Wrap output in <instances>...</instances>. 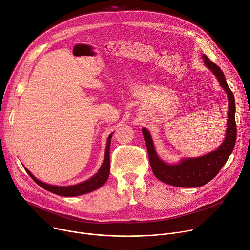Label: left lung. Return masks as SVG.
I'll return each instance as SVG.
<instances>
[{
    "instance_id": "left-lung-1",
    "label": "left lung",
    "mask_w": 250,
    "mask_h": 250,
    "mask_svg": "<svg viewBox=\"0 0 250 250\" xmlns=\"http://www.w3.org/2000/svg\"><path fill=\"white\" fill-rule=\"evenodd\" d=\"M202 58L204 60V63L216 76L220 85L224 88L229 97V108L228 129H226L225 139L220 146L216 150L201 157L186 158L177 165H167L157 156L149 132L146 128H143L149 164L153 174L163 183L173 187L199 188L207 185L228 162L236 141L235 101L233 93L226 83L220 67L211 62L206 55H203Z\"/></svg>"
}]
</instances>
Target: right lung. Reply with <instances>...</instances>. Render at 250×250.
<instances>
[{
	"label": "right lung",
	"instance_id": "add662e5",
	"mask_svg": "<svg viewBox=\"0 0 250 250\" xmlns=\"http://www.w3.org/2000/svg\"><path fill=\"white\" fill-rule=\"evenodd\" d=\"M111 134H109V137L107 139V144H106V148H105V154H104V163L97 174H95L92 178L87 179L86 181H83L82 184L72 186V187H56V186H51L47 185L44 183H42L39 179H37L27 168L26 171L29 173V175L36 181V184H38L41 188H44L48 191H51L55 194L61 195V196H77V195H82L87 192H90L93 190L98 189L102 186L104 185L105 181L108 178L109 175V169H110V165H109V146H110V138Z\"/></svg>",
	"mask_w": 250,
	"mask_h": 250
}]
</instances>
